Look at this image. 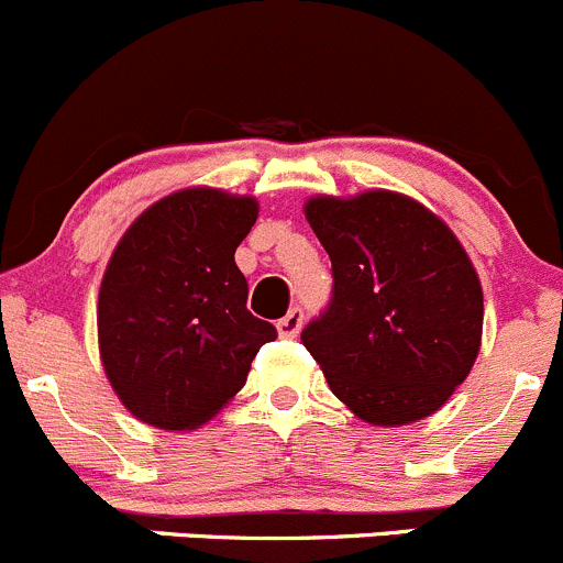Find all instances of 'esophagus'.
Segmentation results:
<instances>
[{"instance_id":"34e87169","label":"esophagus","mask_w":563,"mask_h":563,"mask_svg":"<svg viewBox=\"0 0 563 563\" xmlns=\"http://www.w3.org/2000/svg\"><path fill=\"white\" fill-rule=\"evenodd\" d=\"M300 325H303V309H300V306H292V309H289L287 314L276 322V328H279V336H284V339L298 336Z\"/></svg>"}]
</instances>
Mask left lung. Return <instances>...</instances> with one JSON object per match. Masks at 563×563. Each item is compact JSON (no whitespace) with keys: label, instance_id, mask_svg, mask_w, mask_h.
Returning <instances> with one entry per match:
<instances>
[{"label":"left lung","instance_id":"8db88e82","mask_svg":"<svg viewBox=\"0 0 563 563\" xmlns=\"http://www.w3.org/2000/svg\"><path fill=\"white\" fill-rule=\"evenodd\" d=\"M306 221L333 295L300 339L358 419L402 427L443 408L482 344L484 298L454 232L405 194L314 197Z\"/></svg>","mask_w":563,"mask_h":563}]
</instances>
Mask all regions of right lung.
<instances>
[{"label": "right lung", "mask_w": 563, "mask_h": 563, "mask_svg": "<svg viewBox=\"0 0 563 563\" xmlns=\"http://www.w3.org/2000/svg\"><path fill=\"white\" fill-rule=\"evenodd\" d=\"M254 197L183 188L150 205L117 243L98 295V347L120 402L144 424L197 430L246 383L276 328L246 309L235 249Z\"/></svg>", "instance_id": "add662e5"}]
</instances>
